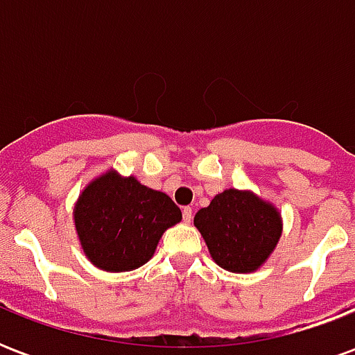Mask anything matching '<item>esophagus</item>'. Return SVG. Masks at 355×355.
<instances>
[{"label":"esophagus","instance_id":"obj_1","mask_svg":"<svg viewBox=\"0 0 355 355\" xmlns=\"http://www.w3.org/2000/svg\"><path fill=\"white\" fill-rule=\"evenodd\" d=\"M182 218H184V223H192V218H193V211L192 207H184L182 209Z\"/></svg>","mask_w":355,"mask_h":355}]
</instances>
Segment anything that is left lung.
<instances>
[{"instance_id":"left-lung-1","label":"left lung","mask_w":355,"mask_h":355,"mask_svg":"<svg viewBox=\"0 0 355 355\" xmlns=\"http://www.w3.org/2000/svg\"><path fill=\"white\" fill-rule=\"evenodd\" d=\"M213 261L228 272L249 274L266 262L282 238L279 211L247 190L228 188L193 216Z\"/></svg>"}]
</instances>
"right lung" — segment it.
<instances>
[{
  "mask_svg": "<svg viewBox=\"0 0 355 355\" xmlns=\"http://www.w3.org/2000/svg\"><path fill=\"white\" fill-rule=\"evenodd\" d=\"M182 220L167 193L108 171L85 186L73 207L81 249L94 266L129 272L154 257L163 232Z\"/></svg>",
  "mask_w": 355,
  "mask_h": 355,
  "instance_id": "add662e5",
  "label": "right lung"
}]
</instances>
